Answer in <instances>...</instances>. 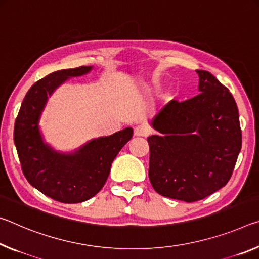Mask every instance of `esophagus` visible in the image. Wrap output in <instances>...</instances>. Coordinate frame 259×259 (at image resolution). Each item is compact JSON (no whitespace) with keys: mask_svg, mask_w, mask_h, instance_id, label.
I'll list each match as a JSON object with an SVG mask.
<instances>
[{"mask_svg":"<svg viewBox=\"0 0 259 259\" xmlns=\"http://www.w3.org/2000/svg\"><path fill=\"white\" fill-rule=\"evenodd\" d=\"M149 134V128L147 126L139 125L134 128V135L135 137H147Z\"/></svg>","mask_w":259,"mask_h":259,"instance_id":"esophagus-1","label":"esophagus"}]
</instances>
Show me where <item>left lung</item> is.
Masks as SVG:
<instances>
[{"label":"left lung","mask_w":259,"mask_h":259,"mask_svg":"<svg viewBox=\"0 0 259 259\" xmlns=\"http://www.w3.org/2000/svg\"><path fill=\"white\" fill-rule=\"evenodd\" d=\"M196 72L200 94L165 105L151 121L160 135L147 139L151 186L188 203L227 184L242 146L234 97L210 72Z\"/></svg>","instance_id":"left-lung-1"}]
</instances>
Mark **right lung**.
Listing matches in <instances>:
<instances>
[{
    "mask_svg": "<svg viewBox=\"0 0 259 259\" xmlns=\"http://www.w3.org/2000/svg\"><path fill=\"white\" fill-rule=\"evenodd\" d=\"M92 69L56 71L36 81L25 95L16 118L14 141L25 178L46 196L61 203H80L95 196L108 179L113 159L133 135V130L127 127L92 140L70 154L58 152L44 142L39 120L48 96L69 78Z\"/></svg>",
    "mask_w": 259,
    "mask_h": 259,
    "instance_id": "1",
    "label": "right lung"
}]
</instances>
